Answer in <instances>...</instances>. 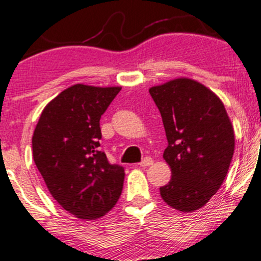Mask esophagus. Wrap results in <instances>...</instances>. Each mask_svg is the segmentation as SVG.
Listing matches in <instances>:
<instances>
[{
    "instance_id": "esophagus-1",
    "label": "esophagus",
    "mask_w": 261,
    "mask_h": 261,
    "mask_svg": "<svg viewBox=\"0 0 261 261\" xmlns=\"http://www.w3.org/2000/svg\"><path fill=\"white\" fill-rule=\"evenodd\" d=\"M153 164V159L152 158H144L142 162L140 163V166H142V168H147V166L152 165Z\"/></svg>"
}]
</instances>
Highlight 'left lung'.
<instances>
[{
  "instance_id": "8db88e82",
  "label": "left lung",
  "mask_w": 261,
  "mask_h": 261,
  "mask_svg": "<svg viewBox=\"0 0 261 261\" xmlns=\"http://www.w3.org/2000/svg\"><path fill=\"white\" fill-rule=\"evenodd\" d=\"M149 93L162 114L168 147L163 158L171 180L161 196L171 208L192 213L221 187L234 152V134L222 100L190 77L152 86Z\"/></svg>"
}]
</instances>
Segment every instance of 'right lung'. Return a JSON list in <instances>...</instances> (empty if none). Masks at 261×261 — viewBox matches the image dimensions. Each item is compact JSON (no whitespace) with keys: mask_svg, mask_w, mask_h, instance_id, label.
<instances>
[{"mask_svg":"<svg viewBox=\"0 0 261 261\" xmlns=\"http://www.w3.org/2000/svg\"><path fill=\"white\" fill-rule=\"evenodd\" d=\"M120 86L76 84L47 103L33 135L34 162L63 209L96 220L118 202L125 172L98 149L100 115Z\"/></svg>","mask_w":261,"mask_h":261,"instance_id":"right-lung-1","label":"right lung"}]
</instances>
